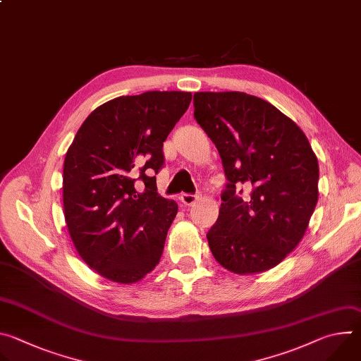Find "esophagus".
Segmentation results:
<instances>
[{"instance_id": "34e87169", "label": "esophagus", "mask_w": 361, "mask_h": 361, "mask_svg": "<svg viewBox=\"0 0 361 361\" xmlns=\"http://www.w3.org/2000/svg\"><path fill=\"white\" fill-rule=\"evenodd\" d=\"M180 200H181V202H183L184 205H192V204L198 200V197H197V195H192V194H183V195L180 197Z\"/></svg>"}]
</instances>
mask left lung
<instances>
[{"label":"left lung","instance_id":"obj_1","mask_svg":"<svg viewBox=\"0 0 361 361\" xmlns=\"http://www.w3.org/2000/svg\"><path fill=\"white\" fill-rule=\"evenodd\" d=\"M194 117L228 180L207 233L210 250L234 274L264 273L298 245L310 223L319 200L316 154L291 118L245 92H195ZM238 185L252 188L250 199L235 194Z\"/></svg>","mask_w":361,"mask_h":361}]
</instances>
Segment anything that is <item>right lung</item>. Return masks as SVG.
Returning <instances> with one entry per match:
<instances>
[{"label": "right lung", "instance_id": "right-lung-1", "mask_svg": "<svg viewBox=\"0 0 361 361\" xmlns=\"http://www.w3.org/2000/svg\"><path fill=\"white\" fill-rule=\"evenodd\" d=\"M191 92L147 91L97 107L64 159V217L82 262L110 281L133 284L160 263L178 205L157 194L163 142Z\"/></svg>", "mask_w": 361, "mask_h": 361}]
</instances>
